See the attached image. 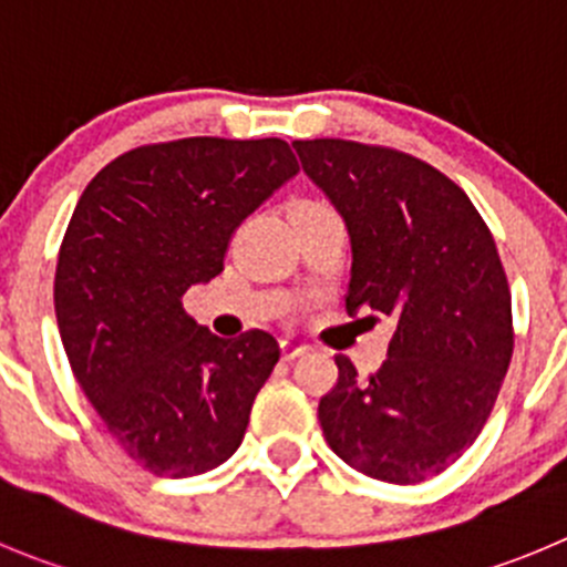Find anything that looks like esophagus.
<instances>
[{
	"label": "esophagus",
	"instance_id": "esophagus-1",
	"mask_svg": "<svg viewBox=\"0 0 567 567\" xmlns=\"http://www.w3.org/2000/svg\"><path fill=\"white\" fill-rule=\"evenodd\" d=\"M309 353V344L298 342V339H280V355L284 359H298V355H306Z\"/></svg>",
	"mask_w": 567,
	"mask_h": 567
}]
</instances>
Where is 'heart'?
<instances>
[{"instance_id":"1","label":"heart","mask_w":567,"mask_h":567,"mask_svg":"<svg viewBox=\"0 0 567 567\" xmlns=\"http://www.w3.org/2000/svg\"><path fill=\"white\" fill-rule=\"evenodd\" d=\"M300 206H317V203H311V199H303V203H298L295 208H300Z\"/></svg>"}]
</instances>
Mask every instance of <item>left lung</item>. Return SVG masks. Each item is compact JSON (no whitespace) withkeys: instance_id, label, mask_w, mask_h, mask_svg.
I'll use <instances>...</instances> for the list:
<instances>
[{"instance_id":"1","label":"left lung","mask_w":567,"mask_h":567,"mask_svg":"<svg viewBox=\"0 0 567 567\" xmlns=\"http://www.w3.org/2000/svg\"><path fill=\"white\" fill-rule=\"evenodd\" d=\"M292 147L348 228L344 309L395 322L370 379L337 355L322 434L364 476L425 482L476 442L509 368L512 295L495 239L471 197L414 155L344 138Z\"/></svg>"}]
</instances>
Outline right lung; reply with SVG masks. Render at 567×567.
<instances>
[{
  "instance_id": "1",
  "label": "right lung",
  "mask_w": 567,
  "mask_h": 567,
  "mask_svg": "<svg viewBox=\"0 0 567 567\" xmlns=\"http://www.w3.org/2000/svg\"><path fill=\"white\" fill-rule=\"evenodd\" d=\"M295 175L280 138L194 136L118 155L78 199L55 269L58 328L91 406L153 476H199L241 445L278 342L214 337L181 298L223 272L234 230Z\"/></svg>"
}]
</instances>
